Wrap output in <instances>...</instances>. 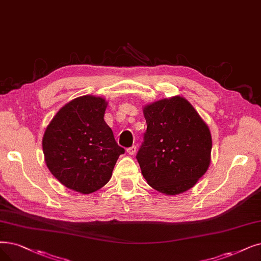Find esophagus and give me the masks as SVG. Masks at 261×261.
I'll list each match as a JSON object with an SVG mask.
<instances>
[{"label":"esophagus","mask_w":261,"mask_h":261,"mask_svg":"<svg viewBox=\"0 0 261 261\" xmlns=\"http://www.w3.org/2000/svg\"><path fill=\"white\" fill-rule=\"evenodd\" d=\"M126 151L129 155H134V154H136V152H137V147H136V145H133V147L128 148Z\"/></svg>","instance_id":"obj_1"}]
</instances>
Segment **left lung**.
Instances as JSON below:
<instances>
[{
	"instance_id": "1",
	"label": "left lung",
	"mask_w": 261,
	"mask_h": 261,
	"mask_svg": "<svg viewBox=\"0 0 261 261\" xmlns=\"http://www.w3.org/2000/svg\"><path fill=\"white\" fill-rule=\"evenodd\" d=\"M147 130L137 152L141 173L154 190L178 195L209 168L212 138L207 125L181 96L145 106Z\"/></svg>"
}]
</instances>
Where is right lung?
I'll list each match as a JSON object with an SVG mask.
<instances>
[{
    "mask_svg": "<svg viewBox=\"0 0 261 261\" xmlns=\"http://www.w3.org/2000/svg\"><path fill=\"white\" fill-rule=\"evenodd\" d=\"M107 101L92 95L72 99L52 119L43 138L48 169L67 189L91 194L107 184L119 156L103 120Z\"/></svg>",
    "mask_w": 261,
    "mask_h": 261,
    "instance_id": "add662e5",
    "label": "right lung"
}]
</instances>
